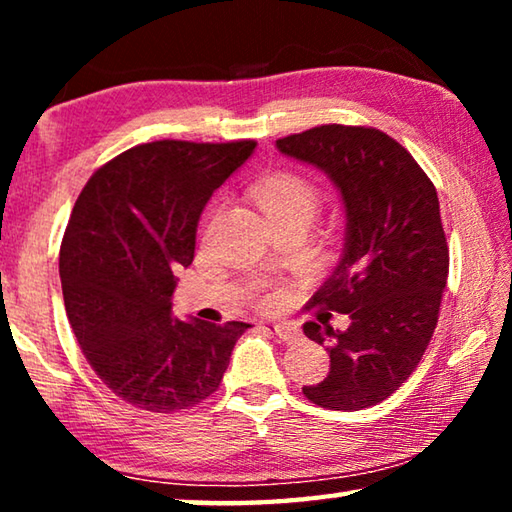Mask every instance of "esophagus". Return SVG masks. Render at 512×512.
Returning <instances> with one entry per match:
<instances>
[{
    "label": "esophagus",
    "instance_id": "1",
    "mask_svg": "<svg viewBox=\"0 0 512 512\" xmlns=\"http://www.w3.org/2000/svg\"><path fill=\"white\" fill-rule=\"evenodd\" d=\"M266 329H271V332L277 336V339L280 341H284V343H291V341H296L298 336H300V329L298 327H293L291 323H268L266 325Z\"/></svg>",
    "mask_w": 512,
    "mask_h": 512
}]
</instances>
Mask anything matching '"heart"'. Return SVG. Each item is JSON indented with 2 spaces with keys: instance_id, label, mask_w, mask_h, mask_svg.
I'll list each match as a JSON object with an SVG mask.
<instances>
[{
  "instance_id": "1",
  "label": "heart",
  "mask_w": 512,
  "mask_h": 512,
  "mask_svg": "<svg viewBox=\"0 0 512 512\" xmlns=\"http://www.w3.org/2000/svg\"><path fill=\"white\" fill-rule=\"evenodd\" d=\"M253 198L271 223L282 219H302L309 223L320 205L316 185L298 173H275L259 180L253 187Z\"/></svg>"
}]
</instances>
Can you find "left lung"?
Listing matches in <instances>:
<instances>
[{"label": "left lung", "mask_w": 512, "mask_h": 512, "mask_svg": "<svg viewBox=\"0 0 512 512\" xmlns=\"http://www.w3.org/2000/svg\"><path fill=\"white\" fill-rule=\"evenodd\" d=\"M275 146L323 171L345 210L343 255L309 307L348 314L350 327H302L332 361L329 375L302 393L323 409H368L411 377L438 323L449 250L436 187L377 128L327 124Z\"/></svg>", "instance_id": "8db88e82"}]
</instances>
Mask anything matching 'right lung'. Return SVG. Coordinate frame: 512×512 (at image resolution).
Wrapping results in <instances>:
<instances>
[{
  "label": "right lung",
  "instance_id": "obj_1",
  "mask_svg": "<svg viewBox=\"0 0 512 512\" xmlns=\"http://www.w3.org/2000/svg\"><path fill=\"white\" fill-rule=\"evenodd\" d=\"M255 146L140 144L103 164L74 205L60 246L69 325L103 384L137 409L171 413L210 397L250 327L178 320L171 296L203 207Z\"/></svg>",
  "mask_w": 512,
  "mask_h": 512
}]
</instances>
